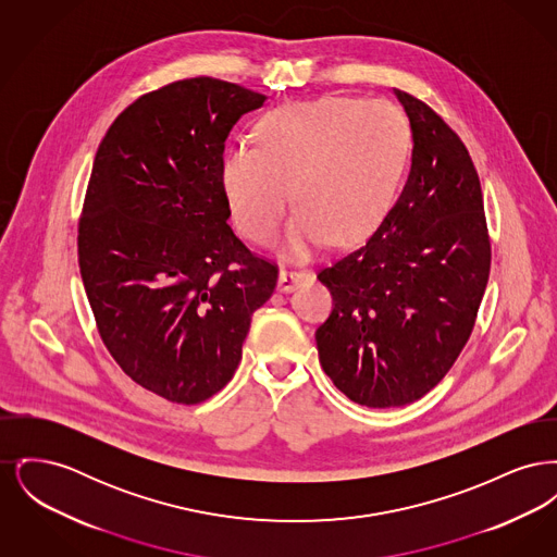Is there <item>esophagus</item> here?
<instances>
[{"instance_id": "esophagus-1", "label": "esophagus", "mask_w": 557, "mask_h": 557, "mask_svg": "<svg viewBox=\"0 0 557 557\" xmlns=\"http://www.w3.org/2000/svg\"><path fill=\"white\" fill-rule=\"evenodd\" d=\"M307 282H313V273L282 269L280 271V280H277V290L292 292L294 288H298L300 284H307Z\"/></svg>"}]
</instances>
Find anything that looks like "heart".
<instances>
[{"mask_svg": "<svg viewBox=\"0 0 557 557\" xmlns=\"http://www.w3.org/2000/svg\"><path fill=\"white\" fill-rule=\"evenodd\" d=\"M409 144L407 119L391 102H288L259 121L257 146L225 150L221 189L239 234L257 244L273 238L294 196L300 211L286 248L305 259L330 238L346 246L370 236L395 200Z\"/></svg>", "mask_w": 557, "mask_h": 557, "instance_id": "1", "label": "heart"}]
</instances>
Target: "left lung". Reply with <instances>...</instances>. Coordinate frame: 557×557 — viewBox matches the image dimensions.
Listing matches in <instances>:
<instances>
[{"instance_id":"8db88e82","label":"left lung","mask_w":557,"mask_h":557,"mask_svg":"<svg viewBox=\"0 0 557 557\" xmlns=\"http://www.w3.org/2000/svg\"><path fill=\"white\" fill-rule=\"evenodd\" d=\"M411 129L397 202L361 248L319 271L334 309L319 363L359 405L430 393L468 343L491 269L482 189L463 141L422 100L395 89Z\"/></svg>"}]
</instances>
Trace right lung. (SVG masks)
Masks as SVG:
<instances>
[{
    "label": "right lung",
    "mask_w": 557,
    "mask_h": 557,
    "mask_svg": "<svg viewBox=\"0 0 557 557\" xmlns=\"http://www.w3.org/2000/svg\"><path fill=\"white\" fill-rule=\"evenodd\" d=\"M265 100L175 81L125 108L94 160L79 221L87 300L121 370L171 403H202L234 377L277 284V267L227 225L219 177L232 127Z\"/></svg>",
    "instance_id": "right-lung-1"
}]
</instances>
